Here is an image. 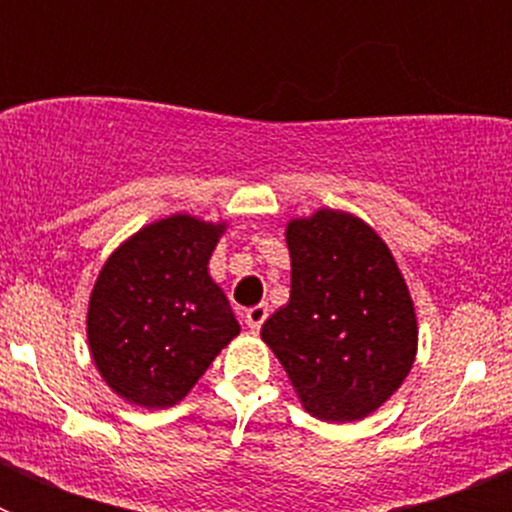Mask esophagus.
<instances>
[{
	"label": "esophagus",
	"instance_id": "1",
	"mask_svg": "<svg viewBox=\"0 0 512 512\" xmlns=\"http://www.w3.org/2000/svg\"><path fill=\"white\" fill-rule=\"evenodd\" d=\"M266 315H269V307L256 305V307H251V310H246V315H243V318H246V325L253 330V333H259L261 325H264V320H266Z\"/></svg>",
	"mask_w": 512,
	"mask_h": 512
}]
</instances>
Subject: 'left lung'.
<instances>
[{
  "instance_id": "left-lung-1",
  "label": "left lung",
  "mask_w": 512,
  "mask_h": 512,
  "mask_svg": "<svg viewBox=\"0 0 512 512\" xmlns=\"http://www.w3.org/2000/svg\"><path fill=\"white\" fill-rule=\"evenodd\" d=\"M289 302L261 328L302 408L325 423L361 420L413 369L418 320L395 256L341 210L287 223Z\"/></svg>"
}]
</instances>
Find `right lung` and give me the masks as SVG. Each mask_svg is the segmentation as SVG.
<instances>
[{
    "mask_svg": "<svg viewBox=\"0 0 512 512\" xmlns=\"http://www.w3.org/2000/svg\"><path fill=\"white\" fill-rule=\"evenodd\" d=\"M225 223L171 215L140 228L104 261L89 297V351L102 379L140 408L187 397L241 333L207 264Z\"/></svg>",
    "mask_w": 512,
    "mask_h": 512,
    "instance_id": "right-lung-1",
    "label": "right lung"
}]
</instances>
